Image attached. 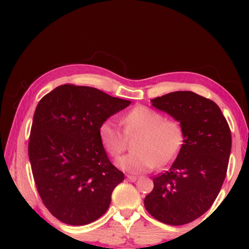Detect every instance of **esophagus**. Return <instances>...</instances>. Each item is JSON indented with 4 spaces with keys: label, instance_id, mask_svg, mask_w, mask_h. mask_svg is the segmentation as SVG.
<instances>
[{
    "label": "esophagus",
    "instance_id": "1",
    "mask_svg": "<svg viewBox=\"0 0 249 249\" xmlns=\"http://www.w3.org/2000/svg\"><path fill=\"white\" fill-rule=\"evenodd\" d=\"M126 179L128 180V181H136L137 177H136V176H131V174H127Z\"/></svg>",
    "mask_w": 249,
    "mask_h": 249
}]
</instances>
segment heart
Returning <instances> with one entry per match:
<instances>
[{
	"label": "heart",
	"instance_id": "b5f03b06",
	"mask_svg": "<svg viewBox=\"0 0 249 249\" xmlns=\"http://www.w3.org/2000/svg\"><path fill=\"white\" fill-rule=\"evenodd\" d=\"M122 131L112 122H103L98 127L102 146L112 158H118L134 139L133 152L122 157L118 166L126 172H146L156 166L164 167L174 160L185 141L181 123L165 117L153 108L139 105L127 111L121 119Z\"/></svg>",
	"mask_w": 249,
	"mask_h": 249
}]
</instances>
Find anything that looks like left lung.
<instances>
[{
	"label": "left lung",
	"instance_id": "obj_1",
	"mask_svg": "<svg viewBox=\"0 0 249 249\" xmlns=\"http://www.w3.org/2000/svg\"><path fill=\"white\" fill-rule=\"evenodd\" d=\"M151 102L181 123L185 141L170 168L153 178L145 208L164 224H188L207 212L221 190L232 147L230 126L215 103L192 91Z\"/></svg>",
	"mask_w": 249,
	"mask_h": 249
}]
</instances>
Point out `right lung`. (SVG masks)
I'll use <instances>...</instances> for the list:
<instances>
[{
    "label": "right lung",
    "instance_id": "add662e5",
    "mask_svg": "<svg viewBox=\"0 0 249 249\" xmlns=\"http://www.w3.org/2000/svg\"><path fill=\"white\" fill-rule=\"evenodd\" d=\"M130 105L98 89L64 84L37 105L31 125V171L44 206L64 224L83 226L107 211L124 180L108 160L98 127Z\"/></svg>",
    "mask_w": 249,
    "mask_h": 249
}]
</instances>
